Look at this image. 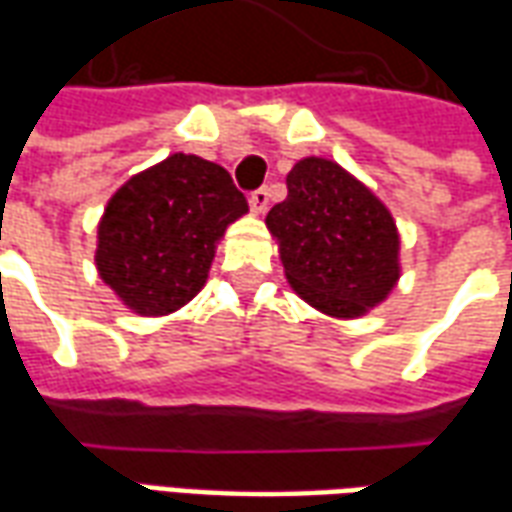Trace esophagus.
Returning a JSON list of instances; mask_svg holds the SVG:
<instances>
[{
    "mask_svg": "<svg viewBox=\"0 0 512 512\" xmlns=\"http://www.w3.org/2000/svg\"><path fill=\"white\" fill-rule=\"evenodd\" d=\"M268 202H271V191L263 186V189H255L249 194V205H252V211L263 213L268 208Z\"/></svg>",
    "mask_w": 512,
    "mask_h": 512,
    "instance_id": "1",
    "label": "esophagus"
}]
</instances>
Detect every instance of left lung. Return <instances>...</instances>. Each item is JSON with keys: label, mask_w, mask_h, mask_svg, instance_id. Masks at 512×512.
Instances as JSON below:
<instances>
[{"label": "left lung", "mask_w": 512, "mask_h": 512, "mask_svg": "<svg viewBox=\"0 0 512 512\" xmlns=\"http://www.w3.org/2000/svg\"><path fill=\"white\" fill-rule=\"evenodd\" d=\"M288 282L312 307L356 318L395 288L397 230L384 202L326 158L288 172V197L266 216Z\"/></svg>", "instance_id": "1"}]
</instances>
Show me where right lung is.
<instances>
[{"label":"right lung","instance_id":"add662e5","mask_svg":"<svg viewBox=\"0 0 512 512\" xmlns=\"http://www.w3.org/2000/svg\"><path fill=\"white\" fill-rule=\"evenodd\" d=\"M249 211L230 172L175 153L139 172L106 205L95 263L139 315H167L197 296L227 224Z\"/></svg>","mask_w":512,"mask_h":512}]
</instances>
